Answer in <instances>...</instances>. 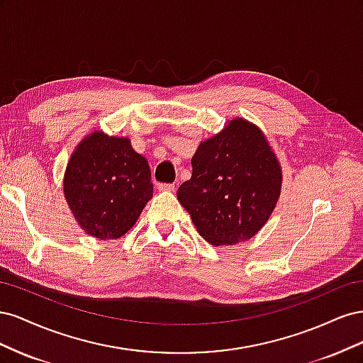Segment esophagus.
I'll list each match as a JSON object with an SVG mask.
<instances>
[{
  "label": "esophagus",
  "mask_w": 363,
  "mask_h": 363,
  "mask_svg": "<svg viewBox=\"0 0 363 363\" xmlns=\"http://www.w3.org/2000/svg\"><path fill=\"white\" fill-rule=\"evenodd\" d=\"M157 189L162 191V192H172L174 184H171V183H157Z\"/></svg>",
  "instance_id": "34e87169"
}]
</instances>
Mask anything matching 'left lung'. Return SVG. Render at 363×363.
<instances>
[{
  "mask_svg": "<svg viewBox=\"0 0 363 363\" xmlns=\"http://www.w3.org/2000/svg\"><path fill=\"white\" fill-rule=\"evenodd\" d=\"M192 177L179 191L199 233L212 245L248 240L265 225L281 191V168L265 135L242 118L199 145Z\"/></svg>",
  "mask_w": 363,
  "mask_h": 363,
  "instance_id": "obj_1",
  "label": "left lung"
}]
</instances>
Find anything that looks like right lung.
<instances>
[{
    "label": "right lung",
    "mask_w": 363,
    "mask_h": 363,
    "mask_svg": "<svg viewBox=\"0 0 363 363\" xmlns=\"http://www.w3.org/2000/svg\"><path fill=\"white\" fill-rule=\"evenodd\" d=\"M63 192L87 235L118 239L136 224L152 196L148 162L130 139L92 131L72 152Z\"/></svg>",
    "instance_id": "1"
}]
</instances>
